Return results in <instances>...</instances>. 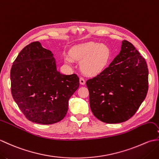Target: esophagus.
<instances>
[{"label":"esophagus","mask_w":159,"mask_h":159,"mask_svg":"<svg viewBox=\"0 0 159 159\" xmlns=\"http://www.w3.org/2000/svg\"><path fill=\"white\" fill-rule=\"evenodd\" d=\"M79 81H80V83L81 84V85H85V80L84 79V78H83V77H80Z\"/></svg>","instance_id":"esophagus-1"}]
</instances>
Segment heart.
<instances>
[{
  "instance_id": "b5f03b06",
  "label": "heart",
  "mask_w": 159,
  "mask_h": 159,
  "mask_svg": "<svg viewBox=\"0 0 159 159\" xmlns=\"http://www.w3.org/2000/svg\"><path fill=\"white\" fill-rule=\"evenodd\" d=\"M70 55L65 57V61L72 65L74 59L81 60L80 67L89 75H96L105 68L111 57L109 47L96 42H87L74 47L70 50Z\"/></svg>"
}]
</instances>
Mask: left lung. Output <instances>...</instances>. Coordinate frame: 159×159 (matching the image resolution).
Masks as SVG:
<instances>
[{"instance_id": "obj_1", "label": "left lung", "mask_w": 159, "mask_h": 159, "mask_svg": "<svg viewBox=\"0 0 159 159\" xmlns=\"http://www.w3.org/2000/svg\"><path fill=\"white\" fill-rule=\"evenodd\" d=\"M86 85L93 116L107 124L124 122L135 114L146 97V60L130 42L123 40L119 55Z\"/></svg>"}]
</instances>
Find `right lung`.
Here are the masks:
<instances>
[{
  "mask_svg": "<svg viewBox=\"0 0 159 159\" xmlns=\"http://www.w3.org/2000/svg\"><path fill=\"white\" fill-rule=\"evenodd\" d=\"M13 100L29 121L52 124L63 120L70 97L79 87L76 74L57 72L51 51L39 42L26 46L18 54L10 72Z\"/></svg>",
  "mask_w": 159,
  "mask_h": 159,
  "instance_id": "add662e5",
  "label": "right lung"
}]
</instances>
